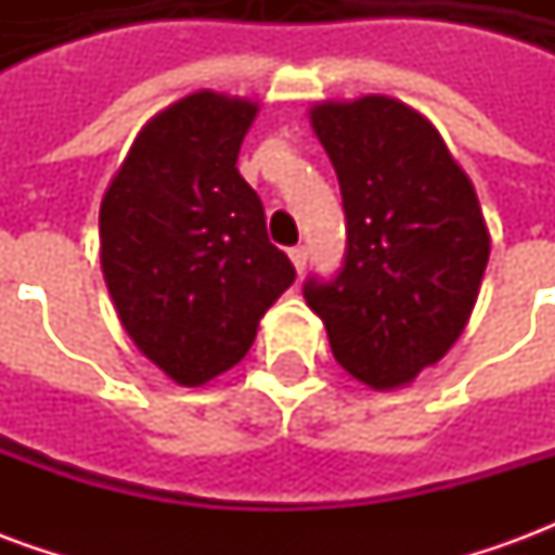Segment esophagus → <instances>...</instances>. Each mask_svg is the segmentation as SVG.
I'll return each mask as SVG.
<instances>
[{
    "instance_id": "1",
    "label": "esophagus",
    "mask_w": 555,
    "mask_h": 555,
    "mask_svg": "<svg viewBox=\"0 0 555 555\" xmlns=\"http://www.w3.org/2000/svg\"><path fill=\"white\" fill-rule=\"evenodd\" d=\"M288 255L291 261H294V267H297V273H302V270H306V261H309V249H306V246H291Z\"/></svg>"
}]
</instances>
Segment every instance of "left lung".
I'll use <instances>...</instances> for the list:
<instances>
[{"instance_id": "1", "label": "left lung", "mask_w": 555, "mask_h": 555, "mask_svg": "<svg viewBox=\"0 0 555 555\" xmlns=\"http://www.w3.org/2000/svg\"><path fill=\"white\" fill-rule=\"evenodd\" d=\"M312 127L338 175L348 243L336 276H309L302 297L345 372L396 389L464 333L488 225L440 133L404 103H321Z\"/></svg>"}]
</instances>
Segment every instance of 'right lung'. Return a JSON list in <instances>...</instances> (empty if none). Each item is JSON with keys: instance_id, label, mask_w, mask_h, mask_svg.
<instances>
[{"instance_id": "obj_1", "label": "right lung", "mask_w": 555, "mask_h": 555, "mask_svg": "<svg viewBox=\"0 0 555 555\" xmlns=\"http://www.w3.org/2000/svg\"><path fill=\"white\" fill-rule=\"evenodd\" d=\"M255 113L214 91L183 98L147 121L103 195L101 264L121 326L183 386L241 362L297 279L234 166Z\"/></svg>"}]
</instances>
